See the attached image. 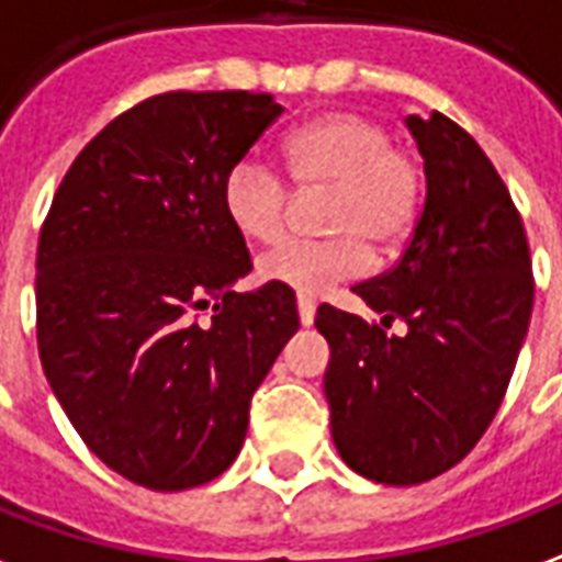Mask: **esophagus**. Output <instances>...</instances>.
<instances>
[{
    "instance_id": "1",
    "label": "esophagus",
    "mask_w": 562,
    "mask_h": 562,
    "mask_svg": "<svg viewBox=\"0 0 562 562\" xmlns=\"http://www.w3.org/2000/svg\"><path fill=\"white\" fill-rule=\"evenodd\" d=\"M299 323H302V326H311V323H314V314H317V305H314V299H308V296H299Z\"/></svg>"
}]
</instances>
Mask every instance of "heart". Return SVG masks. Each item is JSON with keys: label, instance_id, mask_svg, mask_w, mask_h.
I'll use <instances>...</instances> for the list:
<instances>
[{"label": "heart", "instance_id": "heart-1", "mask_svg": "<svg viewBox=\"0 0 562 562\" xmlns=\"http://www.w3.org/2000/svg\"><path fill=\"white\" fill-rule=\"evenodd\" d=\"M286 173L302 196L326 194L323 241H286L260 257L257 276L321 296L344 278L362 276L371 248L380 257L413 239L425 203V170L413 151L392 146L386 125L350 110H331L302 122L284 137ZM221 203L236 231L251 241L284 239L296 196L281 173L260 158L233 164Z\"/></svg>", "mask_w": 562, "mask_h": 562}]
</instances>
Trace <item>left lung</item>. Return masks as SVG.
I'll use <instances>...</instances> for the list:
<instances>
[{
  "label": "left lung",
  "instance_id": "left-lung-1",
  "mask_svg": "<svg viewBox=\"0 0 562 562\" xmlns=\"http://www.w3.org/2000/svg\"><path fill=\"white\" fill-rule=\"evenodd\" d=\"M407 128L425 158V206L398 263L353 286L376 321L326 302L314 321L331 350V440L383 485H419L467 458L497 416L533 311L524 221L488 155L437 110Z\"/></svg>",
  "mask_w": 562,
  "mask_h": 562
}]
</instances>
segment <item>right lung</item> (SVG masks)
Instances as JSON below:
<instances>
[{"mask_svg": "<svg viewBox=\"0 0 562 562\" xmlns=\"http://www.w3.org/2000/svg\"><path fill=\"white\" fill-rule=\"evenodd\" d=\"M266 92H164L74 158L35 260L38 353L83 443L151 491L236 461L257 386L296 335V293L251 272L221 186L278 116Z\"/></svg>", "mask_w": 562, "mask_h": 562, "instance_id": "right-lung-1", "label": "right lung"}]
</instances>
